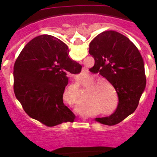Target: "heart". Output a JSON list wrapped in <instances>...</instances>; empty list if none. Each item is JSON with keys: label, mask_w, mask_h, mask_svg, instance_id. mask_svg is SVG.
Returning a JSON list of instances; mask_svg holds the SVG:
<instances>
[{"label": "heart", "mask_w": 157, "mask_h": 157, "mask_svg": "<svg viewBox=\"0 0 157 157\" xmlns=\"http://www.w3.org/2000/svg\"><path fill=\"white\" fill-rule=\"evenodd\" d=\"M91 79V83H93L98 80L95 77H92ZM108 86L113 90V88L111 86V85L106 81L97 82L96 83L90 87L89 90H88L84 102L88 105H95L102 110H105V111L111 109L113 107L114 100H113L112 93L111 92ZM72 86L74 89H77V84L73 85ZM79 110L82 111V107H80ZM113 112H114V110L111 109L109 113L112 114Z\"/></svg>", "instance_id": "heart-1"}]
</instances>
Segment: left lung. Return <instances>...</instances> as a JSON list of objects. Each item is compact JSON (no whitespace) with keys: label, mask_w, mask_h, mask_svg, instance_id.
Masks as SVG:
<instances>
[{"label":"left lung","mask_w":157,"mask_h":157,"mask_svg":"<svg viewBox=\"0 0 157 157\" xmlns=\"http://www.w3.org/2000/svg\"><path fill=\"white\" fill-rule=\"evenodd\" d=\"M94 58L93 72L99 73L114 87L119 102L109 117L95 120L113 125L134 113L146 86L143 59L136 46L125 35L115 31L99 34L89 44Z\"/></svg>","instance_id":"left-lung-1"}]
</instances>
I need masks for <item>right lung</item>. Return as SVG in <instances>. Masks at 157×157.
Instances as JSON below:
<instances>
[{"label":"right lung","mask_w":157,"mask_h":157,"mask_svg":"<svg viewBox=\"0 0 157 157\" xmlns=\"http://www.w3.org/2000/svg\"><path fill=\"white\" fill-rule=\"evenodd\" d=\"M68 46L52 35L36 37L27 44L14 66V92L30 117L52 127L73 122L75 115L63 103L69 74L82 66L69 58Z\"/></svg>","instance_id":"obj_1"}]
</instances>
